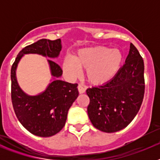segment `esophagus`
Listing matches in <instances>:
<instances>
[{
    "label": "esophagus",
    "instance_id": "34e87169",
    "mask_svg": "<svg viewBox=\"0 0 160 160\" xmlns=\"http://www.w3.org/2000/svg\"><path fill=\"white\" fill-rule=\"evenodd\" d=\"M78 91L80 94H83V93H85V91H86V89H85V87H83L82 84H79L78 86Z\"/></svg>",
    "mask_w": 160,
    "mask_h": 160
}]
</instances>
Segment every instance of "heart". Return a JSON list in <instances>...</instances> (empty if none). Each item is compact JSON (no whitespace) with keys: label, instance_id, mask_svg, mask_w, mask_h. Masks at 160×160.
Instances as JSON below:
<instances>
[{"label":"heart","instance_id":"heart-1","mask_svg":"<svg viewBox=\"0 0 160 160\" xmlns=\"http://www.w3.org/2000/svg\"><path fill=\"white\" fill-rule=\"evenodd\" d=\"M123 57L120 50L98 46L80 49L73 58L67 57L63 69L70 78L79 75V68L86 69V78L94 85L107 83L116 75L122 66Z\"/></svg>","mask_w":160,"mask_h":160}]
</instances>
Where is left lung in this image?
<instances>
[{
	"label": "left lung",
	"mask_w": 160,
	"mask_h": 160,
	"mask_svg": "<svg viewBox=\"0 0 160 160\" xmlns=\"http://www.w3.org/2000/svg\"><path fill=\"white\" fill-rule=\"evenodd\" d=\"M144 63L132 43L125 64L111 80L88 88L87 113L94 128L107 133L121 131L134 119L144 96Z\"/></svg>",
	"instance_id": "8db88e82"
}]
</instances>
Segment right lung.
Returning <instances> with one entry per match:
<instances>
[{
    "instance_id": "1",
    "label": "right lung",
    "mask_w": 160,
    "mask_h": 160,
    "mask_svg": "<svg viewBox=\"0 0 160 160\" xmlns=\"http://www.w3.org/2000/svg\"><path fill=\"white\" fill-rule=\"evenodd\" d=\"M61 50V39H41L22 49L11 68V98L14 112L24 128L37 136H53L62 129L68 111L78 96V84L60 80L62 70L53 60L48 59L53 79L45 91L38 95H29L18 85L17 67L25 54L37 53L55 58Z\"/></svg>"
}]
</instances>
